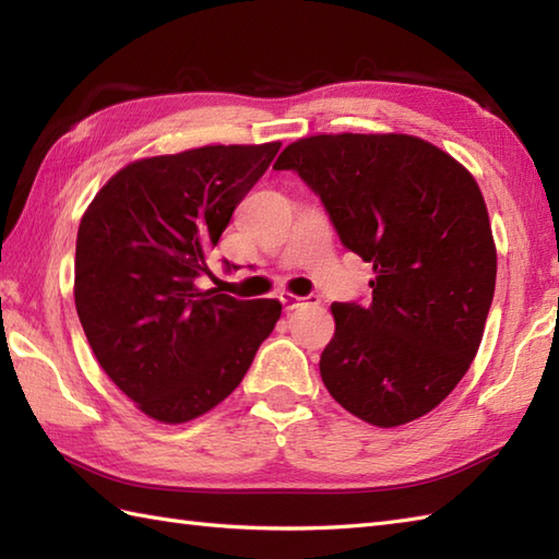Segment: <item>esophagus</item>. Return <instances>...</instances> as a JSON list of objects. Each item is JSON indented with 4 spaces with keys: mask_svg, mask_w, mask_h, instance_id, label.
I'll return each instance as SVG.
<instances>
[{
    "mask_svg": "<svg viewBox=\"0 0 559 559\" xmlns=\"http://www.w3.org/2000/svg\"><path fill=\"white\" fill-rule=\"evenodd\" d=\"M278 300L283 302V307H286V310H295V307H300L305 302H310V305L319 302L317 295H305V298H300V295H293V293H286V290L278 293Z\"/></svg>",
    "mask_w": 559,
    "mask_h": 559,
    "instance_id": "esophagus-1",
    "label": "esophagus"
}]
</instances>
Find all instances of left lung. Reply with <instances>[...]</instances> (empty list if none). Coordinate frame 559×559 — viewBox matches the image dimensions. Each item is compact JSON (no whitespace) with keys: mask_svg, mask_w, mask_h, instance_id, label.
<instances>
[{"mask_svg":"<svg viewBox=\"0 0 559 559\" xmlns=\"http://www.w3.org/2000/svg\"><path fill=\"white\" fill-rule=\"evenodd\" d=\"M322 199L341 242L370 261L372 302H334L319 360L329 394L377 427L439 406L476 358L497 254L473 175L408 134H319L281 153Z\"/></svg>","mask_w":559,"mask_h":559,"instance_id":"1","label":"left lung"}]
</instances>
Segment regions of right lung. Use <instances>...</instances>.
<instances>
[{
  "instance_id": "add662e5",
  "label": "right lung",
  "mask_w": 559,
  "mask_h": 559,
  "mask_svg": "<svg viewBox=\"0 0 559 559\" xmlns=\"http://www.w3.org/2000/svg\"><path fill=\"white\" fill-rule=\"evenodd\" d=\"M278 148L204 146L136 160L83 213L81 326L103 370L153 420L187 423L218 406L278 322V300L197 288L235 206Z\"/></svg>"
}]
</instances>
